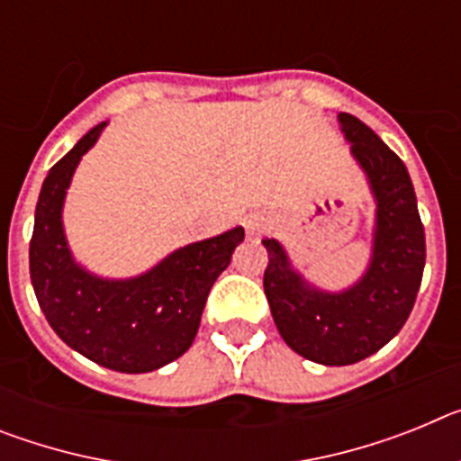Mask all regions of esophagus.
<instances>
[{
  "instance_id": "esophagus-1",
  "label": "esophagus",
  "mask_w": 461,
  "mask_h": 461,
  "mask_svg": "<svg viewBox=\"0 0 461 461\" xmlns=\"http://www.w3.org/2000/svg\"><path fill=\"white\" fill-rule=\"evenodd\" d=\"M270 219L266 217V214H251L249 219H247V233H249V238H258V235H263L270 228Z\"/></svg>"
}]
</instances>
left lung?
<instances>
[{"mask_svg": "<svg viewBox=\"0 0 461 461\" xmlns=\"http://www.w3.org/2000/svg\"><path fill=\"white\" fill-rule=\"evenodd\" d=\"M339 124L376 201L367 272L346 291H319L293 270L276 240H263V286L279 335L293 351L328 367L381 351L404 328L425 270V228L404 161L357 117L339 113Z\"/></svg>", "mask_w": 461, "mask_h": 461, "instance_id": "obj_1", "label": "left lung"}]
</instances>
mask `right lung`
Returning <instances> with one entry per match:
<instances>
[{
    "instance_id": "right-lung-1",
    "label": "right lung",
    "mask_w": 461,
    "mask_h": 461,
    "mask_svg": "<svg viewBox=\"0 0 461 461\" xmlns=\"http://www.w3.org/2000/svg\"><path fill=\"white\" fill-rule=\"evenodd\" d=\"M89 129L50 168L36 203L30 276L57 337L101 367L145 374L164 367L194 344L212 284L244 240V228L186 244L133 279H104L73 260L62 207L83 154L104 131Z\"/></svg>"
}]
</instances>
